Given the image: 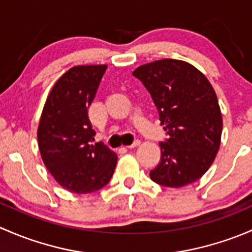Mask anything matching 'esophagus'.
Returning a JSON list of instances; mask_svg holds the SVG:
<instances>
[{
    "label": "esophagus",
    "mask_w": 252,
    "mask_h": 252,
    "mask_svg": "<svg viewBox=\"0 0 252 252\" xmlns=\"http://www.w3.org/2000/svg\"><path fill=\"white\" fill-rule=\"evenodd\" d=\"M139 143H141V142H139L138 139H137V141H134L133 143H131L129 145H126V148H128V149H131V148H134V147H137V145H139Z\"/></svg>",
    "instance_id": "obj_1"
}]
</instances>
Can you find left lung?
<instances>
[{"label":"left lung","mask_w":252,"mask_h":252,"mask_svg":"<svg viewBox=\"0 0 252 252\" xmlns=\"http://www.w3.org/2000/svg\"><path fill=\"white\" fill-rule=\"evenodd\" d=\"M152 95L167 134L150 178L171 188L198 181L214 162L221 144L222 115L206 77L190 64L162 59L132 72Z\"/></svg>","instance_id":"obj_1"}]
</instances>
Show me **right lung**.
Instances as JSON below:
<instances>
[{
  "mask_svg": "<svg viewBox=\"0 0 252 252\" xmlns=\"http://www.w3.org/2000/svg\"><path fill=\"white\" fill-rule=\"evenodd\" d=\"M107 65H80L56 82L43 108L37 138L41 157L54 180L71 193L99 190L111 180L118 155L93 143L88 119Z\"/></svg>",
  "mask_w": 252,
  "mask_h": 252,
  "instance_id": "obj_1",
  "label": "right lung"
}]
</instances>
